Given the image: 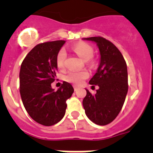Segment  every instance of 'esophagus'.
<instances>
[{
  "label": "esophagus",
  "mask_w": 153,
  "mask_h": 153,
  "mask_svg": "<svg viewBox=\"0 0 153 153\" xmlns=\"http://www.w3.org/2000/svg\"><path fill=\"white\" fill-rule=\"evenodd\" d=\"M74 90H75V91H76V90H78V86H74Z\"/></svg>",
  "instance_id": "1"
}]
</instances>
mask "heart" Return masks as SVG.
Returning <instances> with one entry per match:
<instances>
[{
	"label": "heart",
	"mask_w": 153,
	"mask_h": 153,
	"mask_svg": "<svg viewBox=\"0 0 153 153\" xmlns=\"http://www.w3.org/2000/svg\"><path fill=\"white\" fill-rule=\"evenodd\" d=\"M72 50L84 61L91 60L94 55L93 47L85 42H79L74 44L72 47ZM67 52L64 48H61L58 51L56 56V67L60 70H63L65 67V61L67 59ZM88 77V71L84 70L81 71H70L65 76V79L67 82L78 85L83 83V81Z\"/></svg>",
	"instance_id": "b5f03b06"
}]
</instances>
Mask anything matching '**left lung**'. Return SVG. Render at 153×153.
Instances as JSON below:
<instances>
[{"mask_svg": "<svg viewBox=\"0 0 153 153\" xmlns=\"http://www.w3.org/2000/svg\"><path fill=\"white\" fill-rule=\"evenodd\" d=\"M96 42L100 63L90 84L98 86L96 94L88 90L83 100L85 113L92 122L105 126L113 122L122 109L128 92V73L123 56L114 44L102 36L83 38Z\"/></svg>", "mask_w": 153, "mask_h": 153, "instance_id": "left-lung-1", "label": "left lung"}]
</instances>
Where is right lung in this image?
Instances as JSON below:
<instances>
[{
    "instance_id": "add662e5",
    "label": "right lung",
    "mask_w": 153,
    "mask_h": 153,
    "mask_svg": "<svg viewBox=\"0 0 153 153\" xmlns=\"http://www.w3.org/2000/svg\"><path fill=\"white\" fill-rule=\"evenodd\" d=\"M65 40L37 44L27 53L20 70V93L30 117L41 125L50 126L64 117L67 100L74 90L63 81L56 91L51 87L57 67L56 56Z\"/></svg>"
}]
</instances>
